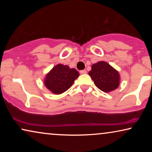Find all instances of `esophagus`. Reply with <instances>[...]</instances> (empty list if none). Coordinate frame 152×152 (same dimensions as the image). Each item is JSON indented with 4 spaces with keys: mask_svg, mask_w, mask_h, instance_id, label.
Returning <instances> with one entry per match:
<instances>
[{
    "mask_svg": "<svg viewBox=\"0 0 152 152\" xmlns=\"http://www.w3.org/2000/svg\"><path fill=\"white\" fill-rule=\"evenodd\" d=\"M80 73L81 74H86V71L85 70H80Z\"/></svg>",
    "mask_w": 152,
    "mask_h": 152,
    "instance_id": "34e87169",
    "label": "esophagus"
}]
</instances>
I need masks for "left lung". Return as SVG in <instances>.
I'll use <instances>...</instances> for the list:
<instances>
[{
  "instance_id": "1",
  "label": "left lung",
  "mask_w": 152,
  "mask_h": 152,
  "mask_svg": "<svg viewBox=\"0 0 152 152\" xmlns=\"http://www.w3.org/2000/svg\"><path fill=\"white\" fill-rule=\"evenodd\" d=\"M88 74L95 86L103 92H110L119 86L120 76L118 71L105 61L93 64Z\"/></svg>"
}]
</instances>
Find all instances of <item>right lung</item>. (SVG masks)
I'll list each match as a JSON object with an SVG mask.
<instances>
[{
	"mask_svg": "<svg viewBox=\"0 0 152 152\" xmlns=\"http://www.w3.org/2000/svg\"><path fill=\"white\" fill-rule=\"evenodd\" d=\"M80 74L75 68L68 66L58 64L46 75L45 85L50 91L55 94H61L67 91Z\"/></svg>",
	"mask_w": 152,
	"mask_h": 152,
	"instance_id": "right-lung-1",
	"label": "right lung"
}]
</instances>
